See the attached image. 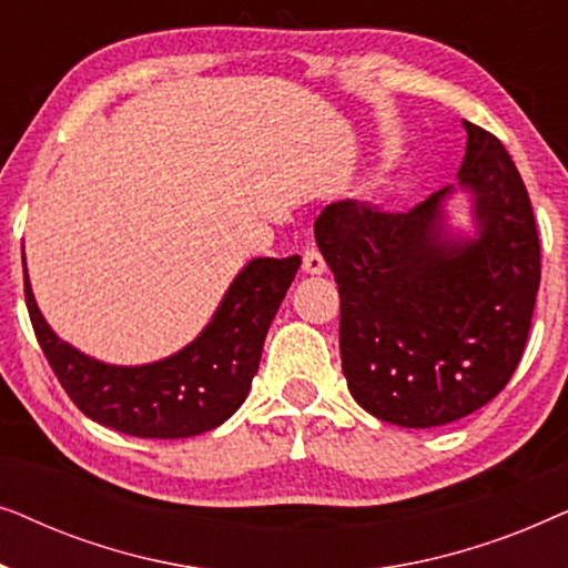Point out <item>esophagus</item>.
<instances>
[{
	"instance_id": "1",
	"label": "esophagus",
	"mask_w": 568,
	"mask_h": 568,
	"mask_svg": "<svg viewBox=\"0 0 568 568\" xmlns=\"http://www.w3.org/2000/svg\"><path fill=\"white\" fill-rule=\"evenodd\" d=\"M302 271H305L307 276L325 274V261L323 255L317 253V247H305V253H302Z\"/></svg>"
}]
</instances>
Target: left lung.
<instances>
[{"instance_id":"1","label":"left lung","mask_w":568,"mask_h":568,"mask_svg":"<svg viewBox=\"0 0 568 568\" xmlns=\"http://www.w3.org/2000/svg\"><path fill=\"white\" fill-rule=\"evenodd\" d=\"M468 131L457 187L471 193L473 239L444 204L455 185L406 214L328 204L315 243L341 297V367L379 422L429 429L473 414L515 375L540 286L530 196L494 134Z\"/></svg>"}]
</instances>
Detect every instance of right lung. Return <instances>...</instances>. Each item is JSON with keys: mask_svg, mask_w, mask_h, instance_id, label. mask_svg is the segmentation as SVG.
I'll return each instance as SVG.
<instances>
[{"mask_svg": "<svg viewBox=\"0 0 568 568\" xmlns=\"http://www.w3.org/2000/svg\"><path fill=\"white\" fill-rule=\"evenodd\" d=\"M300 263V255L247 261L189 346L160 362L121 367L92 359L51 331L30 290L22 251L30 323L53 375L84 416L142 439L196 437L243 406L271 321Z\"/></svg>", "mask_w": 568, "mask_h": 568, "instance_id": "1", "label": "right lung"}]
</instances>
